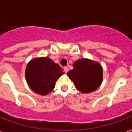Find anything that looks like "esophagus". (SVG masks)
<instances>
[{
  "instance_id": "34e87169",
  "label": "esophagus",
  "mask_w": 132,
  "mask_h": 132,
  "mask_svg": "<svg viewBox=\"0 0 132 132\" xmlns=\"http://www.w3.org/2000/svg\"><path fill=\"white\" fill-rule=\"evenodd\" d=\"M64 71H65V73H67V72L68 71V66H65V67L64 68Z\"/></svg>"
}]
</instances>
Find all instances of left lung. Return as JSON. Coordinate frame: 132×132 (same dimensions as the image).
Masks as SVG:
<instances>
[{
    "instance_id": "left-lung-1",
    "label": "left lung",
    "mask_w": 132,
    "mask_h": 132,
    "mask_svg": "<svg viewBox=\"0 0 132 132\" xmlns=\"http://www.w3.org/2000/svg\"><path fill=\"white\" fill-rule=\"evenodd\" d=\"M73 66L67 75L82 93L93 92L102 84L103 70L98 62L83 58L74 62Z\"/></svg>"
}]
</instances>
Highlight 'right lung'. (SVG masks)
Returning a JSON list of instances; mask_svg holds the SVG:
<instances>
[{
    "label": "right lung",
    "mask_w": 132,
    "mask_h": 132,
    "mask_svg": "<svg viewBox=\"0 0 132 132\" xmlns=\"http://www.w3.org/2000/svg\"><path fill=\"white\" fill-rule=\"evenodd\" d=\"M63 74L61 67L46 57L31 59L25 71L29 87L35 93L42 95L50 93L55 88L56 81Z\"/></svg>",
    "instance_id": "1"
}]
</instances>
